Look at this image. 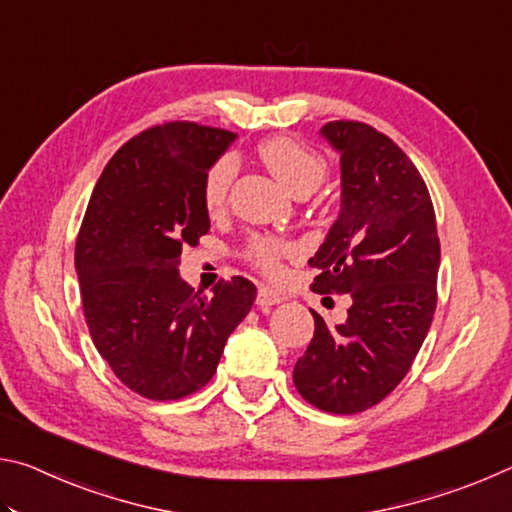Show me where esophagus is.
Masks as SVG:
<instances>
[{"label": "esophagus", "instance_id": "obj_1", "mask_svg": "<svg viewBox=\"0 0 512 512\" xmlns=\"http://www.w3.org/2000/svg\"><path fill=\"white\" fill-rule=\"evenodd\" d=\"M282 300H284V298L280 296V293L273 291V289H268V287H259V291H257V305H259V307L280 305Z\"/></svg>", "mask_w": 512, "mask_h": 512}]
</instances>
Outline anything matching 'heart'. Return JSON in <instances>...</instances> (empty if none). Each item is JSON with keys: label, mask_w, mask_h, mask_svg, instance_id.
<instances>
[{"label": "heart", "mask_w": 512, "mask_h": 512, "mask_svg": "<svg viewBox=\"0 0 512 512\" xmlns=\"http://www.w3.org/2000/svg\"><path fill=\"white\" fill-rule=\"evenodd\" d=\"M259 158L268 167V171L289 189L293 196L311 194L323 185L327 176V162L320 153L311 151L309 146L300 144L293 137H273L259 146ZM237 164L230 155L216 160L207 169L203 178V205L210 214H219L225 203H228L232 180H235ZM291 246L284 241L268 239V237H253L248 241L246 253L257 268L264 273L275 275L280 273L282 257L291 255Z\"/></svg>", "instance_id": "heart-1"}]
</instances>
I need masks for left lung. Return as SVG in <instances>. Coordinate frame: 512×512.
I'll return each mask as SVG.
<instances>
[{
  "label": "left lung",
  "instance_id": "8db88e82",
  "mask_svg": "<svg viewBox=\"0 0 512 512\" xmlns=\"http://www.w3.org/2000/svg\"><path fill=\"white\" fill-rule=\"evenodd\" d=\"M320 135L341 153V212L309 259L311 289L348 293V320L327 325L293 368V384L327 413L379 404L411 370L433 311L440 241L429 189L391 137L361 121H329Z\"/></svg>",
  "mask_w": 512,
  "mask_h": 512
}]
</instances>
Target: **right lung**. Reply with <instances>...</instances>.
Instances as JSON below:
<instances>
[{"label": "right lung", "mask_w": 512, "mask_h": 512, "mask_svg": "<svg viewBox=\"0 0 512 512\" xmlns=\"http://www.w3.org/2000/svg\"><path fill=\"white\" fill-rule=\"evenodd\" d=\"M235 137L194 121L146 128L112 155L83 216L74 259L90 336L149 400L203 388L257 296L241 275L198 296L178 273L183 246L210 230L205 173Z\"/></svg>", "instance_id": "obj_1"}]
</instances>
